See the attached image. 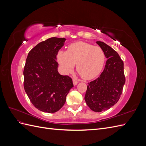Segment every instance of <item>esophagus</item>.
<instances>
[{"instance_id":"obj_1","label":"esophagus","mask_w":146,"mask_h":146,"mask_svg":"<svg viewBox=\"0 0 146 146\" xmlns=\"http://www.w3.org/2000/svg\"><path fill=\"white\" fill-rule=\"evenodd\" d=\"M78 82L77 80H76V79H73V84H74V86L77 85V84H78Z\"/></svg>"}]
</instances>
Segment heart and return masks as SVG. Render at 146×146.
<instances>
[{
    "instance_id": "b5f03b06",
    "label": "heart",
    "mask_w": 146,
    "mask_h": 146,
    "mask_svg": "<svg viewBox=\"0 0 146 146\" xmlns=\"http://www.w3.org/2000/svg\"><path fill=\"white\" fill-rule=\"evenodd\" d=\"M56 59L64 72H72L76 64L78 74L85 80H91L101 72L106 56L100 47L78 41L70 44L66 51H58Z\"/></svg>"
}]
</instances>
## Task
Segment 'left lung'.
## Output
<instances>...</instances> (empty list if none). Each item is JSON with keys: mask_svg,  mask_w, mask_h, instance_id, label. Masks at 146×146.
Returning a JSON list of instances; mask_svg holds the SVG:
<instances>
[{"mask_svg": "<svg viewBox=\"0 0 146 146\" xmlns=\"http://www.w3.org/2000/svg\"><path fill=\"white\" fill-rule=\"evenodd\" d=\"M108 58L105 69L96 80L88 83L85 100L95 112L105 111L115 105L122 94L125 78L123 63L117 53L104 42L97 41Z\"/></svg>", "mask_w": 146, "mask_h": 146, "instance_id": "8db88e82", "label": "left lung"}]
</instances>
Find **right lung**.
<instances>
[{
  "label": "right lung",
  "instance_id": "1",
  "mask_svg": "<svg viewBox=\"0 0 146 146\" xmlns=\"http://www.w3.org/2000/svg\"><path fill=\"white\" fill-rule=\"evenodd\" d=\"M65 38L53 37L31 50L24 69V87L31 102L39 110L55 113L62 108L72 79L58 72L56 54L64 46Z\"/></svg>",
  "mask_w": 146,
  "mask_h": 146
}]
</instances>
